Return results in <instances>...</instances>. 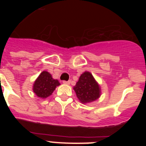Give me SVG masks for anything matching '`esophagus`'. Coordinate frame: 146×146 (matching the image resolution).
<instances>
[{
    "label": "esophagus",
    "mask_w": 146,
    "mask_h": 146,
    "mask_svg": "<svg viewBox=\"0 0 146 146\" xmlns=\"http://www.w3.org/2000/svg\"><path fill=\"white\" fill-rule=\"evenodd\" d=\"M70 82H71L70 80H69V81L64 80V81H63V83H64V84H66V85H69V84H70Z\"/></svg>",
    "instance_id": "esophagus-1"
}]
</instances>
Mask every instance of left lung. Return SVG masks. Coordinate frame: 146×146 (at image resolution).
Returning a JSON list of instances; mask_svg holds the SVG:
<instances>
[{
  "label": "left lung",
  "instance_id": "left-lung-1",
  "mask_svg": "<svg viewBox=\"0 0 146 146\" xmlns=\"http://www.w3.org/2000/svg\"><path fill=\"white\" fill-rule=\"evenodd\" d=\"M73 89L82 104L92 102L99 99L101 95L100 86L89 72H85L81 74Z\"/></svg>",
  "mask_w": 146,
  "mask_h": 146
}]
</instances>
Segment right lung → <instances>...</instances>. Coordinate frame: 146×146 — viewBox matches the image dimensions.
Segmentation results:
<instances>
[{
	"mask_svg": "<svg viewBox=\"0 0 146 146\" xmlns=\"http://www.w3.org/2000/svg\"><path fill=\"white\" fill-rule=\"evenodd\" d=\"M58 86H60L58 80H54L49 72L44 71L35 80L33 91L38 97L45 99L50 96Z\"/></svg>",
	"mask_w": 146,
	"mask_h": 146,
	"instance_id": "1",
	"label": "right lung"
}]
</instances>
